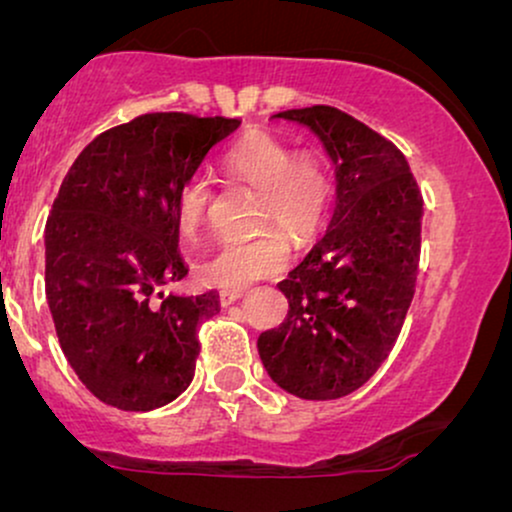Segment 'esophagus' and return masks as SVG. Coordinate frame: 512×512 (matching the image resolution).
I'll return each instance as SVG.
<instances>
[{
  "label": "esophagus",
  "instance_id": "obj_1",
  "mask_svg": "<svg viewBox=\"0 0 512 512\" xmlns=\"http://www.w3.org/2000/svg\"><path fill=\"white\" fill-rule=\"evenodd\" d=\"M243 298V291H221V305H233Z\"/></svg>",
  "mask_w": 512,
  "mask_h": 512
}]
</instances>
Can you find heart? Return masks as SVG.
Instances as JSON below:
<instances>
[{"label": "heart", "mask_w": 512, "mask_h": 512, "mask_svg": "<svg viewBox=\"0 0 512 512\" xmlns=\"http://www.w3.org/2000/svg\"><path fill=\"white\" fill-rule=\"evenodd\" d=\"M228 175L240 185L260 192V223L279 226L296 240L313 238L327 221L332 207V178L315 156L293 158L291 146L272 134H252L233 146L223 158ZM214 187L204 175H195L180 187L175 199V221L185 236L199 231L207 219ZM289 262V245L279 233L252 240H228L199 264L207 284L226 291H243L255 281L272 276Z\"/></svg>", "instance_id": "heart-1"}]
</instances>
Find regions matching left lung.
<instances>
[{"mask_svg":"<svg viewBox=\"0 0 512 512\" xmlns=\"http://www.w3.org/2000/svg\"><path fill=\"white\" fill-rule=\"evenodd\" d=\"M325 144L337 209L320 243L279 284L289 315L257 339L279 387L337 399L368 383L395 346L414 298L424 197L390 139L332 105L276 113Z\"/></svg>","mask_w":512,"mask_h":512,"instance_id":"1","label":"left lung"}]
</instances>
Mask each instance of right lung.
<instances>
[{
    "label": "right lung",
    "instance_id": "right-lung-1",
    "mask_svg": "<svg viewBox=\"0 0 512 512\" xmlns=\"http://www.w3.org/2000/svg\"><path fill=\"white\" fill-rule=\"evenodd\" d=\"M238 127L139 115L98 134L62 180L45 226V296L69 366L110 407H163L195 378L199 325L219 296H163L187 276L175 199Z\"/></svg>",
    "mask_w": 512,
    "mask_h": 512
}]
</instances>
